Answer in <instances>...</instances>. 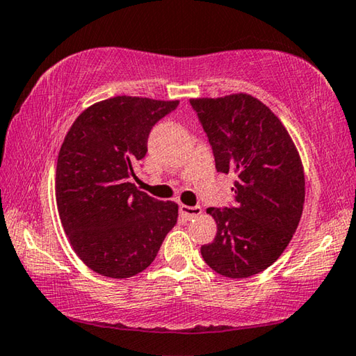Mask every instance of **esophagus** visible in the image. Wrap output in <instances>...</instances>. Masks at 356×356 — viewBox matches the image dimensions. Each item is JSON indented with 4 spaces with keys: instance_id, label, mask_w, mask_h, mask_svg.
<instances>
[{
    "instance_id": "obj_1",
    "label": "esophagus",
    "mask_w": 356,
    "mask_h": 356,
    "mask_svg": "<svg viewBox=\"0 0 356 356\" xmlns=\"http://www.w3.org/2000/svg\"><path fill=\"white\" fill-rule=\"evenodd\" d=\"M180 213L186 218V219H193L197 218L200 213H202V209L200 207H190V205H180Z\"/></svg>"
}]
</instances>
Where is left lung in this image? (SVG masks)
I'll return each instance as SVG.
<instances>
[{"label": "left lung", "instance_id": "left-lung-1", "mask_svg": "<svg viewBox=\"0 0 356 356\" xmlns=\"http://www.w3.org/2000/svg\"><path fill=\"white\" fill-rule=\"evenodd\" d=\"M215 156L216 171L234 174L235 207L211 209L216 236L200 248L204 261L229 279L269 268L299 225L305 176L282 121L248 93L190 99Z\"/></svg>", "mask_w": 356, "mask_h": 356}]
</instances>
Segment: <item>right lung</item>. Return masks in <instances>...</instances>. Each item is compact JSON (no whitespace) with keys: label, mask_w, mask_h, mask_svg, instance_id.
Returning <instances> with one entry per match:
<instances>
[{"label":"right lung","mask_w":356,"mask_h":356,"mask_svg":"<svg viewBox=\"0 0 356 356\" xmlns=\"http://www.w3.org/2000/svg\"><path fill=\"white\" fill-rule=\"evenodd\" d=\"M179 101L115 96L77 116L63 140L56 199L77 257L101 275L127 279L157 257L179 207L140 191L131 177L152 126Z\"/></svg>","instance_id":"right-lung-1"}]
</instances>
